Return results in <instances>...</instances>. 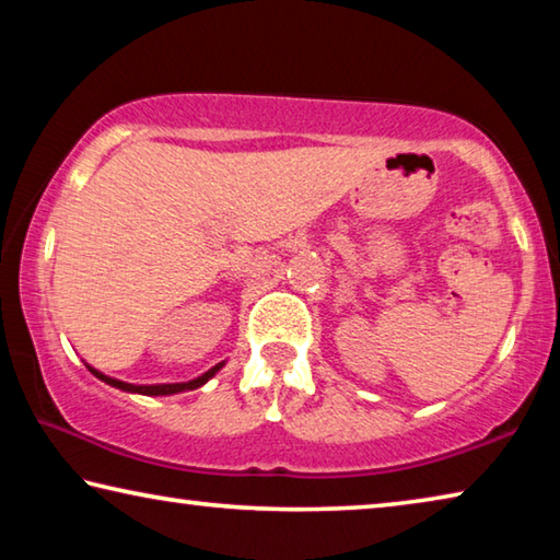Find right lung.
<instances>
[{"label": "right lung", "instance_id": "1", "mask_svg": "<svg viewBox=\"0 0 560 560\" xmlns=\"http://www.w3.org/2000/svg\"><path fill=\"white\" fill-rule=\"evenodd\" d=\"M86 368H89V371H91L93 375L101 377L103 383H108V385H113V387H118V390L155 397V395H177V393H185V390H195V387H202L207 381H210V377H214L217 373L222 371V368H224V360H222V363L212 365L210 371H205V373H200L197 377H189V381H179V383H143V385H140V383H126V381H118V377H110V375H106V373H101V371H96V368H91L89 363H86Z\"/></svg>", "mask_w": 560, "mask_h": 560}]
</instances>
